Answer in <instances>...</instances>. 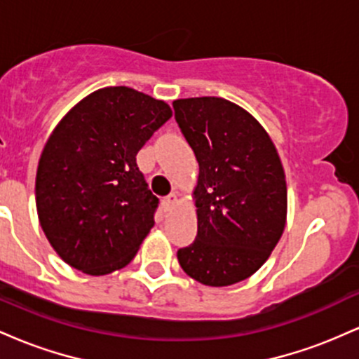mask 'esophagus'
Returning <instances> with one entry per match:
<instances>
[{"label":"esophagus","instance_id":"esophagus-1","mask_svg":"<svg viewBox=\"0 0 359 359\" xmlns=\"http://www.w3.org/2000/svg\"><path fill=\"white\" fill-rule=\"evenodd\" d=\"M162 204H163V208H165V211H170V209L177 204V196H175V194H168L165 199L162 201Z\"/></svg>","mask_w":359,"mask_h":359}]
</instances>
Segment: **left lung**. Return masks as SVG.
Returning a JSON list of instances; mask_svg holds the SVG:
<instances>
[{
  "instance_id": "1",
  "label": "left lung",
  "mask_w": 359,
  "mask_h": 359,
  "mask_svg": "<svg viewBox=\"0 0 359 359\" xmlns=\"http://www.w3.org/2000/svg\"><path fill=\"white\" fill-rule=\"evenodd\" d=\"M174 111L199 163L197 236L177 258L204 285H233L269 259L285 228L282 162L263 126L231 101L189 97Z\"/></svg>"
}]
</instances>
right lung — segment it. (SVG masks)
Masks as SVG:
<instances>
[{
    "instance_id": "1",
    "label": "right lung",
    "mask_w": 359,
    "mask_h": 359,
    "mask_svg": "<svg viewBox=\"0 0 359 359\" xmlns=\"http://www.w3.org/2000/svg\"><path fill=\"white\" fill-rule=\"evenodd\" d=\"M172 116L167 102L118 86L84 97L62 118L36 168L40 226L74 269H123L155 224L158 197L137 154Z\"/></svg>"
}]
</instances>
